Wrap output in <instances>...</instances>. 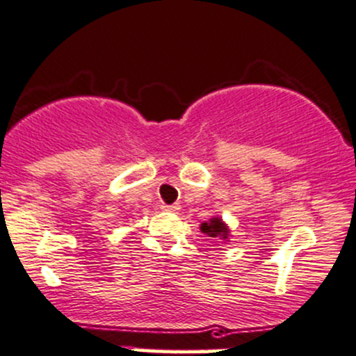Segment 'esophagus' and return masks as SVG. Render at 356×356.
I'll use <instances>...</instances> for the list:
<instances>
[{"instance_id": "esophagus-1", "label": "esophagus", "mask_w": 356, "mask_h": 356, "mask_svg": "<svg viewBox=\"0 0 356 356\" xmlns=\"http://www.w3.org/2000/svg\"><path fill=\"white\" fill-rule=\"evenodd\" d=\"M161 209L170 211V213H178L179 206H178V204H171V206H170V204H163V206H161Z\"/></svg>"}]
</instances>
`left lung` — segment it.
<instances>
[{
    "label": "left lung",
    "instance_id": "1",
    "mask_svg": "<svg viewBox=\"0 0 356 356\" xmlns=\"http://www.w3.org/2000/svg\"><path fill=\"white\" fill-rule=\"evenodd\" d=\"M200 232H202V234H206L207 237L223 238V241H227L228 234H230V230H228L227 225L221 221V218H211L209 221H206V223L200 225Z\"/></svg>",
    "mask_w": 356,
    "mask_h": 356
}]
</instances>
